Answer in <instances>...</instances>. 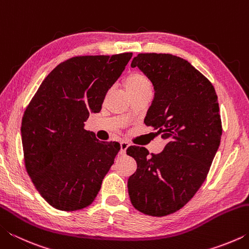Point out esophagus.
Segmentation results:
<instances>
[{
	"label": "esophagus",
	"mask_w": 249,
	"mask_h": 249,
	"mask_svg": "<svg viewBox=\"0 0 249 249\" xmlns=\"http://www.w3.org/2000/svg\"><path fill=\"white\" fill-rule=\"evenodd\" d=\"M128 148V142H121V150H120V154L121 155H125L126 154V149Z\"/></svg>",
	"instance_id": "obj_1"
}]
</instances>
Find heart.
I'll list each match as a JSON object with an SVG mask.
<instances>
[{"instance_id": "heart-1", "label": "heart", "mask_w": 249, "mask_h": 249, "mask_svg": "<svg viewBox=\"0 0 249 249\" xmlns=\"http://www.w3.org/2000/svg\"><path fill=\"white\" fill-rule=\"evenodd\" d=\"M124 87L127 93H132V92L150 89V82L144 73L140 71H134L126 77Z\"/></svg>"}]
</instances>
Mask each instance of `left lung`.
<instances>
[{
    "label": "left lung",
    "instance_id": "8db88e82",
    "mask_svg": "<svg viewBox=\"0 0 249 249\" xmlns=\"http://www.w3.org/2000/svg\"><path fill=\"white\" fill-rule=\"evenodd\" d=\"M138 67L154 86L145 124L167 140L161 153L129 146L137 169L128 178L134 208L151 216L175 213L190 201L209 174L218 149L222 122L217 95L190 62L170 53H138Z\"/></svg>",
    "mask_w": 249,
    "mask_h": 249
}]
</instances>
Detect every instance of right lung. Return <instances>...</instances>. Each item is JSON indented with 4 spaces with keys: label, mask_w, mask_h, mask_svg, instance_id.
<instances>
[{
    "label": "right lung",
    "mask_w": 249,
    "mask_h": 249,
    "mask_svg": "<svg viewBox=\"0 0 249 249\" xmlns=\"http://www.w3.org/2000/svg\"><path fill=\"white\" fill-rule=\"evenodd\" d=\"M132 53L77 56L59 64L34 95L22 119L27 174L40 196L60 211L94 201L115 156L116 142H100L84 129L123 72Z\"/></svg>",
    "instance_id": "obj_1"
}]
</instances>
